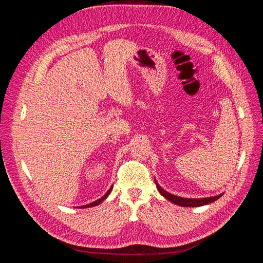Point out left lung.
<instances>
[{"instance_id":"obj_1","label":"left lung","mask_w":263,"mask_h":263,"mask_svg":"<svg viewBox=\"0 0 263 263\" xmlns=\"http://www.w3.org/2000/svg\"><path fill=\"white\" fill-rule=\"evenodd\" d=\"M155 182H156L158 191L160 192V194L163 197H165L166 200H169L171 203H174V204H177L179 206H183V208H196V206H203V205H206V204H210V203H213L216 200H218V198L222 195V193H221V194L216 195V196L204 197V198H185V197L177 196V195H173L169 192H166L165 190H163L160 185L158 184V182L156 181V179H155Z\"/></svg>"}]
</instances>
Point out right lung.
Instances as JSON below:
<instances>
[{
  "instance_id": "add662e5",
  "label": "right lung",
  "mask_w": 263,
  "mask_h": 263,
  "mask_svg": "<svg viewBox=\"0 0 263 263\" xmlns=\"http://www.w3.org/2000/svg\"><path fill=\"white\" fill-rule=\"evenodd\" d=\"M112 189H113V186L110 187L107 192H106V194L104 195V196H102L101 198H99V200H97L95 202H92V203H90V204H86V205H82V206H79V209H86V208H92V206H97V205H99V204H101L103 201L105 200V198L109 195V193H110V191H112Z\"/></svg>"
}]
</instances>
